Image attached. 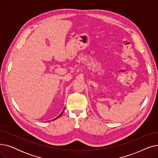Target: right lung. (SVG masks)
<instances>
[{
	"mask_svg": "<svg viewBox=\"0 0 158 158\" xmlns=\"http://www.w3.org/2000/svg\"><path fill=\"white\" fill-rule=\"evenodd\" d=\"M63 111H64V110H63ZM63 112H62V113H61V114H60V115H59V116H58V117H56V118H54V120H56V119H57V118H59V117H61V114H63Z\"/></svg>",
	"mask_w": 158,
	"mask_h": 158,
	"instance_id": "add662e5",
	"label": "right lung"
}]
</instances>
